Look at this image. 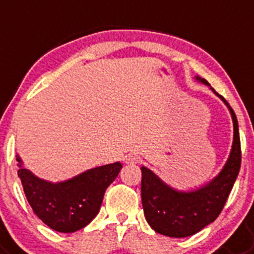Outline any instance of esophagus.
I'll use <instances>...</instances> for the list:
<instances>
[{
    "label": "esophagus",
    "instance_id": "1",
    "mask_svg": "<svg viewBox=\"0 0 254 254\" xmlns=\"http://www.w3.org/2000/svg\"><path fill=\"white\" fill-rule=\"evenodd\" d=\"M125 163L127 164H136V163L139 162V158L138 155H135V154H127V155H125Z\"/></svg>",
    "mask_w": 254,
    "mask_h": 254
}]
</instances>
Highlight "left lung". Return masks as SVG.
<instances>
[{
    "mask_svg": "<svg viewBox=\"0 0 254 254\" xmlns=\"http://www.w3.org/2000/svg\"><path fill=\"white\" fill-rule=\"evenodd\" d=\"M208 84L205 79L195 77ZM212 89V87H210ZM213 92L228 106L233 120V145L223 169L205 186L191 191L175 190L150 169L141 167V203L149 226L163 236L184 238L202 231L217 219L228 199L241 168V140L237 116L226 99Z\"/></svg>",
    "mask_w": 254,
    "mask_h": 254,
    "instance_id": "obj_1",
    "label": "left lung"
}]
</instances>
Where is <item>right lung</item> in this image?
<instances>
[{
	"instance_id": "1",
	"label": "right lung",
	"mask_w": 254,
	"mask_h": 254,
	"mask_svg": "<svg viewBox=\"0 0 254 254\" xmlns=\"http://www.w3.org/2000/svg\"><path fill=\"white\" fill-rule=\"evenodd\" d=\"M18 162L17 174L23 191L35 214L46 226L61 233L84 228L98 215L106 188L123 168L122 163L89 169L68 181L51 183L40 179Z\"/></svg>"
}]
</instances>
